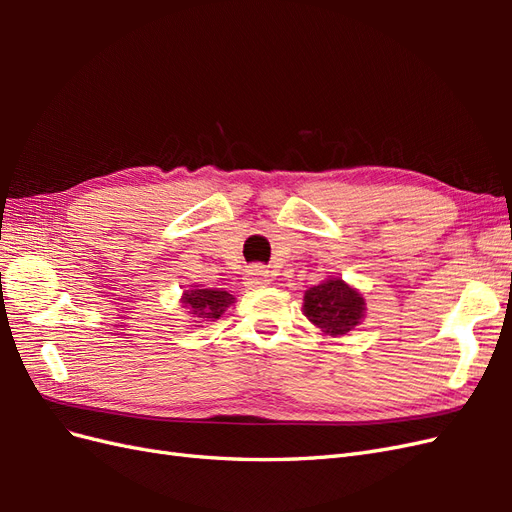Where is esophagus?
I'll return each mask as SVG.
<instances>
[{"label": "esophagus", "instance_id": "esophagus-1", "mask_svg": "<svg viewBox=\"0 0 512 512\" xmlns=\"http://www.w3.org/2000/svg\"><path fill=\"white\" fill-rule=\"evenodd\" d=\"M269 282H271V275H269V271L265 267L254 265V267L247 269V273H245V284L252 286V288L267 286Z\"/></svg>", "mask_w": 512, "mask_h": 512}]
</instances>
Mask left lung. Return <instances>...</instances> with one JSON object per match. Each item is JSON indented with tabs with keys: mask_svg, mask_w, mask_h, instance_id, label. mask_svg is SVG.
Here are the masks:
<instances>
[{
	"mask_svg": "<svg viewBox=\"0 0 512 512\" xmlns=\"http://www.w3.org/2000/svg\"><path fill=\"white\" fill-rule=\"evenodd\" d=\"M303 314L327 335H346L365 316L363 294L339 277H329L322 284L305 290Z\"/></svg>",
	"mask_w": 512,
	"mask_h": 512,
	"instance_id": "obj_1",
	"label": "left lung"
}]
</instances>
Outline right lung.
<instances>
[{"label": "right lung", "mask_w": 512, "mask_h": 512, "mask_svg": "<svg viewBox=\"0 0 512 512\" xmlns=\"http://www.w3.org/2000/svg\"><path fill=\"white\" fill-rule=\"evenodd\" d=\"M232 301H235L232 294H228L222 288H192L185 290L181 297L183 307L190 309V314H194L196 322L218 320Z\"/></svg>", "instance_id": "1"}]
</instances>
